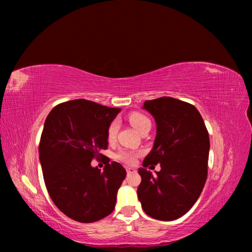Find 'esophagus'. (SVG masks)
Listing matches in <instances>:
<instances>
[{
  "label": "esophagus",
  "mask_w": 252,
  "mask_h": 252,
  "mask_svg": "<svg viewBox=\"0 0 252 252\" xmlns=\"http://www.w3.org/2000/svg\"><path fill=\"white\" fill-rule=\"evenodd\" d=\"M135 171H136V170H135L134 168H132V167H127V168H126V173H127V174H132V173H134Z\"/></svg>",
  "instance_id": "esophagus-1"
}]
</instances>
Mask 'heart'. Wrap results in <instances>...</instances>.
Here are the masks:
<instances>
[{
    "instance_id": "heart-1",
    "label": "heart",
    "mask_w": 252,
    "mask_h": 252,
    "mask_svg": "<svg viewBox=\"0 0 252 252\" xmlns=\"http://www.w3.org/2000/svg\"><path fill=\"white\" fill-rule=\"evenodd\" d=\"M129 121L140 133H142L144 130L147 129V127L152 126L151 120H149L145 115L140 114V112L131 114L129 116ZM118 127H119V122H118V120H114L110 123L108 126V130H107V138H108V141H112L116 137ZM137 156H138V153L136 152L127 151V149L121 148L114 155V159L126 164H133L135 162V159L137 158Z\"/></svg>"
}]
</instances>
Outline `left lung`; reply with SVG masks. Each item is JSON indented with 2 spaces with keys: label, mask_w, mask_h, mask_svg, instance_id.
Here are the masks:
<instances>
[{
  "label": "left lung",
  "mask_w": 252,
  "mask_h": 252,
  "mask_svg": "<svg viewBox=\"0 0 252 252\" xmlns=\"http://www.w3.org/2000/svg\"><path fill=\"white\" fill-rule=\"evenodd\" d=\"M144 108L154 116L157 134L152 152L138 169L142 182L138 200L146 215L173 221L194 206L208 176L210 141L202 117L194 105L173 97L146 100ZM160 163L154 177L146 168Z\"/></svg>",
  "instance_id": "obj_1"
}]
</instances>
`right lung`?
<instances>
[{
  "label": "right lung",
  "mask_w": 252,
  "mask_h": 252,
  "mask_svg": "<svg viewBox=\"0 0 252 252\" xmlns=\"http://www.w3.org/2000/svg\"><path fill=\"white\" fill-rule=\"evenodd\" d=\"M120 111L87 99L58 104L47 116L39 154L46 189L55 206L81 223L99 221L114 211L126 169L100 154L107 130ZM101 159L104 171L90 161Z\"/></svg>",
  "instance_id": "obj_1"
}]
</instances>
